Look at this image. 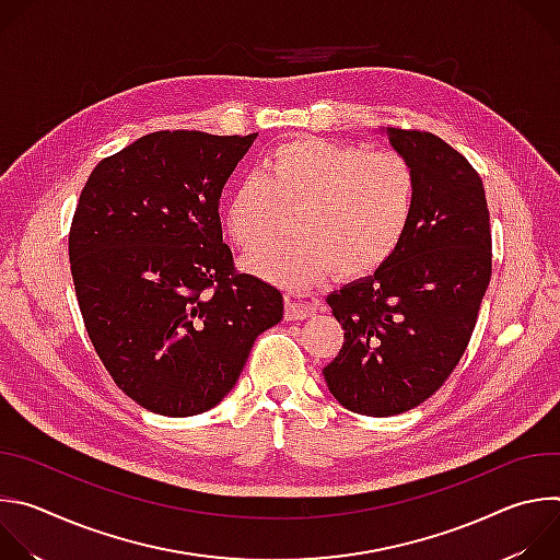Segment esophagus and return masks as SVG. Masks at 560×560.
<instances>
[{
	"instance_id": "esophagus-1",
	"label": "esophagus",
	"mask_w": 560,
	"mask_h": 560,
	"mask_svg": "<svg viewBox=\"0 0 560 560\" xmlns=\"http://www.w3.org/2000/svg\"><path fill=\"white\" fill-rule=\"evenodd\" d=\"M318 299L310 292H296L290 290L285 292V318L288 322H299V318L312 316L318 310Z\"/></svg>"
}]
</instances>
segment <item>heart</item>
Listing matches in <instances>:
<instances>
[{
    "label": "heart",
    "instance_id": "1",
    "mask_svg": "<svg viewBox=\"0 0 560 560\" xmlns=\"http://www.w3.org/2000/svg\"><path fill=\"white\" fill-rule=\"evenodd\" d=\"M419 201V175L408 156L318 137L270 148L257 175L238 182L223 203L232 244L257 250L279 228L283 208H296V236L248 261L285 288H305L337 268L359 277L381 268L404 244Z\"/></svg>",
    "mask_w": 560,
    "mask_h": 560
}]
</instances>
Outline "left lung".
<instances>
[{
  "label": "left lung",
  "mask_w": 560,
  "mask_h": 560,
  "mask_svg": "<svg viewBox=\"0 0 560 560\" xmlns=\"http://www.w3.org/2000/svg\"><path fill=\"white\" fill-rule=\"evenodd\" d=\"M419 175V201L398 250L328 294L343 346L324 368L328 389L357 415L421 406L460 361L492 277L490 210L467 159L432 132L383 130Z\"/></svg>",
  "instance_id": "8db88e82"
}]
</instances>
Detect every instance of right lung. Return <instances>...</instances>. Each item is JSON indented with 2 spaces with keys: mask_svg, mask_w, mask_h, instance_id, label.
Here are the masks:
<instances>
[{
  "mask_svg": "<svg viewBox=\"0 0 560 560\" xmlns=\"http://www.w3.org/2000/svg\"><path fill=\"white\" fill-rule=\"evenodd\" d=\"M257 135L159 130L91 173L72 217L70 272L102 363L141 408L195 417L234 387L283 294L238 275L221 190Z\"/></svg>",
  "mask_w": 560,
  "mask_h": 560,
  "instance_id": "add662e5",
  "label": "right lung"
}]
</instances>
